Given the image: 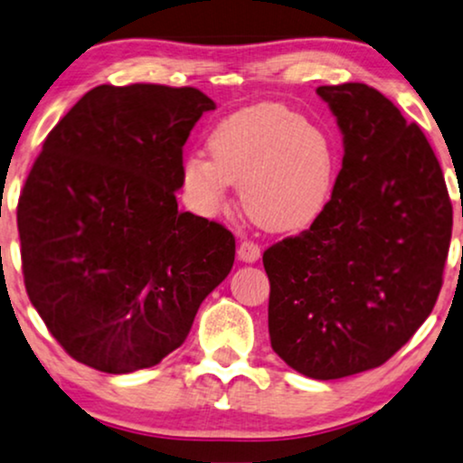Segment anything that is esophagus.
<instances>
[{"label": "esophagus", "instance_id": "34e87169", "mask_svg": "<svg viewBox=\"0 0 463 463\" xmlns=\"http://www.w3.org/2000/svg\"><path fill=\"white\" fill-rule=\"evenodd\" d=\"M261 257L260 244L250 242V240H244V242L238 244V260L244 263H255Z\"/></svg>", "mask_w": 463, "mask_h": 463}]
</instances>
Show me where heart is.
I'll return each instance as SVG.
<instances>
[{
  "mask_svg": "<svg viewBox=\"0 0 463 463\" xmlns=\"http://www.w3.org/2000/svg\"><path fill=\"white\" fill-rule=\"evenodd\" d=\"M210 157L189 155L183 178L197 208H223L232 183L255 223L291 232L319 213L332 187L334 159L326 136L280 104L230 114L208 137Z\"/></svg>",
  "mask_w": 463,
  "mask_h": 463,
  "instance_id": "1",
  "label": "heart"
}]
</instances>
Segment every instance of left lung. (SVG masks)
Here are the masks:
<instances>
[{
	"instance_id": "8db88e82",
	"label": "left lung",
	"mask_w": 463,
	"mask_h": 463,
	"mask_svg": "<svg viewBox=\"0 0 463 463\" xmlns=\"http://www.w3.org/2000/svg\"><path fill=\"white\" fill-rule=\"evenodd\" d=\"M345 142L332 200L310 230L263 253L268 329L299 374L378 368L423 326L453 230L447 184L419 125L364 82L319 87Z\"/></svg>"
}]
</instances>
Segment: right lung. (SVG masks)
<instances>
[{
    "mask_svg": "<svg viewBox=\"0 0 463 463\" xmlns=\"http://www.w3.org/2000/svg\"><path fill=\"white\" fill-rule=\"evenodd\" d=\"M214 108L194 87L99 85L46 136L16 208L23 276L76 362L159 364L230 274L233 233L176 202L184 142Z\"/></svg>",
    "mask_w": 463,
    "mask_h": 463,
    "instance_id": "right-lung-1",
    "label": "right lung"
}]
</instances>
